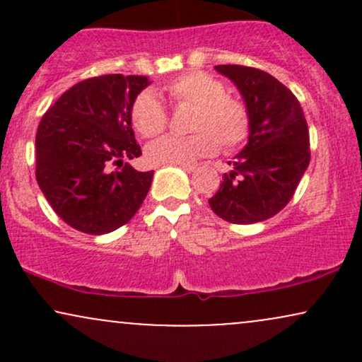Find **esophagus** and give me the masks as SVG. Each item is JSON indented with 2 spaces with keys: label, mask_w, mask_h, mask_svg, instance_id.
Wrapping results in <instances>:
<instances>
[{
  "label": "esophagus",
  "mask_w": 362,
  "mask_h": 362,
  "mask_svg": "<svg viewBox=\"0 0 362 362\" xmlns=\"http://www.w3.org/2000/svg\"><path fill=\"white\" fill-rule=\"evenodd\" d=\"M178 167H180L187 173H192L194 170H195V165H178Z\"/></svg>",
  "instance_id": "obj_1"
}]
</instances>
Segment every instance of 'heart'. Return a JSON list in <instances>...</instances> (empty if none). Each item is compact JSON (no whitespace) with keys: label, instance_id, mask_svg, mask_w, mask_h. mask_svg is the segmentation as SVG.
I'll use <instances>...</instances> for the list:
<instances>
[{"label":"heart","instance_id":"heart-1","mask_svg":"<svg viewBox=\"0 0 362 362\" xmlns=\"http://www.w3.org/2000/svg\"><path fill=\"white\" fill-rule=\"evenodd\" d=\"M175 105H194L192 136H165L148 144L146 160L151 165H189L199 158L213 156L219 140L224 149H235L250 134V114L238 98L228 97L221 80L204 71L180 74L167 86ZM132 126L143 138H155L167 129L168 114L153 91H143L131 107Z\"/></svg>","mask_w":362,"mask_h":362}]
</instances>
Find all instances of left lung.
Here are the masks:
<instances>
[{"mask_svg": "<svg viewBox=\"0 0 362 362\" xmlns=\"http://www.w3.org/2000/svg\"><path fill=\"white\" fill-rule=\"evenodd\" d=\"M214 68L242 93L250 134L209 206L228 223L265 221L288 204L308 168V124L293 91L269 73L238 64Z\"/></svg>", "mask_w": 362, "mask_h": 362, "instance_id": "8db88e82", "label": "left lung"}]
</instances>
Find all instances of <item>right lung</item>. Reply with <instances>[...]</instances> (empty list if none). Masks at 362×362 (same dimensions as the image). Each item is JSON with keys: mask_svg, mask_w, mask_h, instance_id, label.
<instances>
[{"mask_svg": "<svg viewBox=\"0 0 362 362\" xmlns=\"http://www.w3.org/2000/svg\"><path fill=\"white\" fill-rule=\"evenodd\" d=\"M148 85L136 74L88 78L64 91L40 120L37 184L74 230L110 233L131 221L148 195L153 172L127 163L141 156L131 107Z\"/></svg>", "mask_w": 362, "mask_h": 362, "instance_id": "add662e5", "label": "right lung"}]
</instances>
